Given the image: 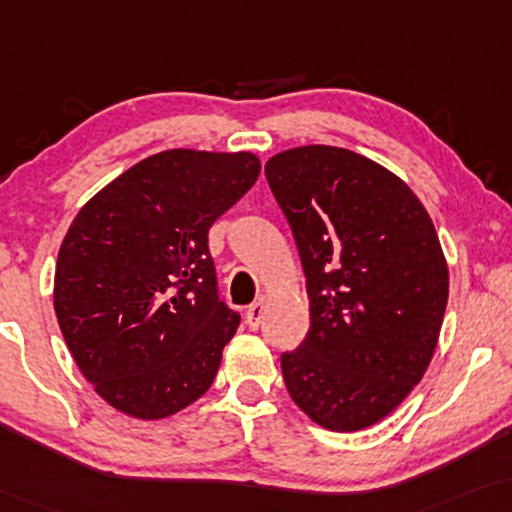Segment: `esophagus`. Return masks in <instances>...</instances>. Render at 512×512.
<instances>
[{
	"instance_id": "34e87169",
	"label": "esophagus",
	"mask_w": 512,
	"mask_h": 512,
	"mask_svg": "<svg viewBox=\"0 0 512 512\" xmlns=\"http://www.w3.org/2000/svg\"><path fill=\"white\" fill-rule=\"evenodd\" d=\"M264 304L262 301H259V304H253L246 311V322H248V327L253 329V331H257L259 329V325H262V320H264Z\"/></svg>"
}]
</instances>
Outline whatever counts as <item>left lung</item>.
I'll use <instances>...</instances> for the list:
<instances>
[{
  "instance_id": "left-lung-1",
  "label": "left lung",
  "mask_w": 512,
  "mask_h": 512,
  "mask_svg": "<svg viewBox=\"0 0 512 512\" xmlns=\"http://www.w3.org/2000/svg\"><path fill=\"white\" fill-rule=\"evenodd\" d=\"M297 239L311 329L283 355L292 401L329 431L383 420L434 357L450 273L427 208L397 174L336 146L266 162Z\"/></svg>"
}]
</instances>
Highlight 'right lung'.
Here are the masks:
<instances>
[{"label":"right lung","instance_id":"obj_1","mask_svg":"<svg viewBox=\"0 0 512 512\" xmlns=\"http://www.w3.org/2000/svg\"><path fill=\"white\" fill-rule=\"evenodd\" d=\"M255 153L174 148L102 187L55 266L64 343L95 392L136 420L204 397L239 313L218 299L208 229L255 185Z\"/></svg>","mask_w":512,"mask_h":512}]
</instances>
